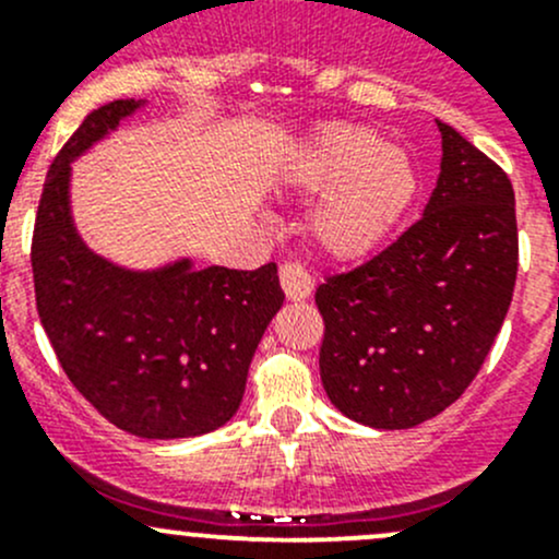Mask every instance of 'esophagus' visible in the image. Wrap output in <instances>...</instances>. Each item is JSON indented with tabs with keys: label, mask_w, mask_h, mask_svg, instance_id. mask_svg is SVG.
Listing matches in <instances>:
<instances>
[{
	"label": "esophagus",
	"mask_w": 559,
	"mask_h": 559,
	"mask_svg": "<svg viewBox=\"0 0 559 559\" xmlns=\"http://www.w3.org/2000/svg\"><path fill=\"white\" fill-rule=\"evenodd\" d=\"M281 289L286 292V297L289 300H306V297H311L313 292V278L311 273H308L302 264L297 262H286L281 264Z\"/></svg>",
	"instance_id": "obj_1"
}]
</instances>
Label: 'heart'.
<instances>
[{
	"instance_id": "heart-1",
	"label": "heart",
	"mask_w": 559,
	"mask_h": 559,
	"mask_svg": "<svg viewBox=\"0 0 559 559\" xmlns=\"http://www.w3.org/2000/svg\"><path fill=\"white\" fill-rule=\"evenodd\" d=\"M286 178L302 194L321 191L308 235L337 262H357L384 246L419 194L414 159L359 123L316 129Z\"/></svg>"
}]
</instances>
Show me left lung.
Returning a JSON list of instances; mask_svg holds the SVG:
<instances>
[{
    "label": "left lung",
    "mask_w": 559,
    "mask_h": 559,
    "mask_svg": "<svg viewBox=\"0 0 559 559\" xmlns=\"http://www.w3.org/2000/svg\"><path fill=\"white\" fill-rule=\"evenodd\" d=\"M438 129L441 175L425 216L316 289L326 397L376 430H408L449 408L481 370L514 297L509 175L449 123Z\"/></svg>",
    "instance_id": "8db88e82"
}]
</instances>
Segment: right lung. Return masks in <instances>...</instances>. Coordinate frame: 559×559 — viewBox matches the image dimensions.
<instances>
[{
	"label": "right lung",
	"mask_w": 559,
	"mask_h": 559,
	"mask_svg": "<svg viewBox=\"0 0 559 559\" xmlns=\"http://www.w3.org/2000/svg\"><path fill=\"white\" fill-rule=\"evenodd\" d=\"M140 105L97 107L59 151L39 197L32 273L39 321L67 379L116 427L167 441L233 419L284 292L275 262L197 270L180 259L138 273L83 243L70 213V162Z\"/></svg>",
	"instance_id": "obj_1"
}]
</instances>
